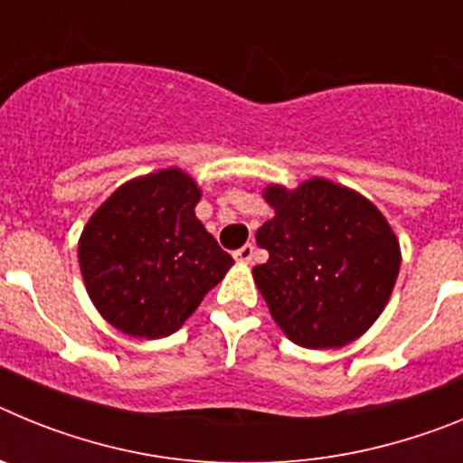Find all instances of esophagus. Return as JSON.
Segmentation results:
<instances>
[{
    "mask_svg": "<svg viewBox=\"0 0 463 463\" xmlns=\"http://www.w3.org/2000/svg\"><path fill=\"white\" fill-rule=\"evenodd\" d=\"M236 261H241V264H250L252 257H255V245L252 243H245L243 248H239V250L234 252Z\"/></svg>",
    "mask_w": 463,
    "mask_h": 463,
    "instance_id": "1",
    "label": "esophagus"
}]
</instances>
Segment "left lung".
<instances>
[{
	"label": "left lung",
	"instance_id": "obj_1",
	"mask_svg": "<svg viewBox=\"0 0 463 463\" xmlns=\"http://www.w3.org/2000/svg\"><path fill=\"white\" fill-rule=\"evenodd\" d=\"M264 199L276 215L257 229L269 261L252 276L273 320L310 350L353 343L394 289L401 250L392 227L369 199L326 178L297 190L269 185Z\"/></svg>",
	"mask_w": 463,
	"mask_h": 463
}]
</instances>
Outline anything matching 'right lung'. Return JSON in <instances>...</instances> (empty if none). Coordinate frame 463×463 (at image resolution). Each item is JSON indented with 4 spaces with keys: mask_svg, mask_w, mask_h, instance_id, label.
I'll use <instances>...</instances> for the list:
<instances>
[{
    "mask_svg": "<svg viewBox=\"0 0 463 463\" xmlns=\"http://www.w3.org/2000/svg\"><path fill=\"white\" fill-rule=\"evenodd\" d=\"M199 199L190 175L162 169L118 187L85 224V289L127 336H171L234 264L196 220Z\"/></svg>",
    "mask_w": 463,
    "mask_h": 463,
    "instance_id": "obj_1",
    "label": "right lung"
}]
</instances>
